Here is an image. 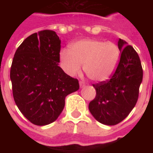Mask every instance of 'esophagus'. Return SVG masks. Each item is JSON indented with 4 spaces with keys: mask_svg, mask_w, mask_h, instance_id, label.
<instances>
[{
    "mask_svg": "<svg viewBox=\"0 0 153 153\" xmlns=\"http://www.w3.org/2000/svg\"><path fill=\"white\" fill-rule=\"evenodd\" d=\"M85 86H86V83H85L83 81H79V86H80L81 88L84 87Z\"/></svg>",
    "mask_w": 153,
    "mask_h": 153,
    "instance_id": "1",
    "label": "esophagus"
}]
</instances>
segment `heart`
Masks as SVG:
<instances>
[{"label": "heart", "mask_w": 153, "mask_h": 153, "mask_svg": "<svg viewBox=\"0 0 153 153\" xmlns=\"http://www.w3.org/2000/svg\"><path fill=\"white\" fill-rule=\"evenodd\" d=\"M120 56V49L113 42L86 39L71 44L69 51L63 50L60 60L68 75L79 74L83 64L85 74L91 80L103 82L116 71Z\"/></svg>", "instance_id": "obj_1"}]
</instances>
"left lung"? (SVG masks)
Instances as JSON below:
<instances>
[{
    "label": "left lung",
    "mask_w": 153,
    "mask_h": 153,
    "mask_svg": "<svg viewBox=\"0 0 153 153\" xmlns=\"http://www.w3.org/2000/svg\"><path fill=\"white\" fill-rule=\"evenodd\" d=\"M120 60L111 79L93 85L97 95L89 104L93 117L100 123L117 125L136 106L143 81L141 61L133 47L120 39Z\"/></svg>",
    "instance_id": "8db88e82"
}]
</instances>
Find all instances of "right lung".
I'll use <instances>...</instances> for the list:
<instances>
[{"label": "right lung", "instance_id": "add662e5", "mask_svg": "<svg viewBox=\"0 0 153 153\" xmlns=\"http://www.w3.org/2000/svg\"><path fill=\"white\" fill-rule=\"evenodd\" d=\"M60 40L45 30L31 34L16 51L10 68L15 103L30 122L45 126L63 111L65 97L79 88L76 79L59 67Z\"/></svg>", "mask_w": 153, "mask_h": 153}]
</instances>
